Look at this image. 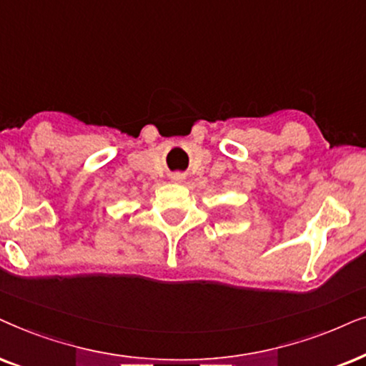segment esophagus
Returning <instances> with one entry per match:
<instances>
[{
  "label": "esophagus",
  "instance_id": "esophagus-1",
  "mask_svg": "<svg viewBox=\"0 0 366 366\" xmlns=\"http://www.w3.org/2000/svg\"><path fill=\"white\" fill-rule=\"evenodd\" d=\"M174 179L179 180V179H182V177H180V175H174Z\"/></svg>",
  "mask_w": 366,
  "mask_h": 366
}]
</instances>
